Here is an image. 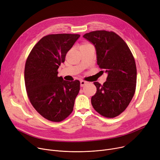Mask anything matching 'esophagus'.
I'll return each mask as SVG.
<instances>
[{
	"label": "esophagus",
	"instance_id": "1",
	"mask_svg": "<svg viewBox=\"0 0 160 160\" xmlns=\"http://www.w3.org/2000/svg\"><path fill=\"white\" fill-rule=\"evenodd\" d=\"M88 82H87V81L81 80L80 81V86H81V87H83L85 85L88 84Z\"/></svg>",
	"mask_w": 160,
	"mask_h": 160
}]
</instances>
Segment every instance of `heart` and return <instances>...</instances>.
I'll return each mask as SVG.
<instances>
[{"label":"heart","instance_id":"1","mask_svg":"<svg viewBox=\"0 0 160 160\" xmlns=\"http://www.w3.org/2000/svg\"><path fill=\"white\" fill-rule=\"evenodd\" d=\"M90 45V44H89V43H84V44H83L82 45Z\"/></svg>","mask_w":160,"mask_h":160}]
</instances>
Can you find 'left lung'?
I'll return each instance as SVG.
<instances>
[{"instance_id": "obj_1", "label": "left lung", "mask_w": 160, "mask_h": 160, "mask_svg": "<svg viewBox=\"0 0 160 160\" xmlns=\"http://www.w3.org/2000/svg\"><path fill=\"white\" fill-rule=\"evenodd\" d=\"M83 37L95 45L97 64L108 73L102 85L94 82L97 92L91 104L100 115L114 118L126 110L135 93V60L126 42L112 31H93Z\"/></svg>"}]
</instances>
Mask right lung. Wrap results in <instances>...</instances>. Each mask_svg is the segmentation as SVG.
<instances>
[{
    "mask_svg": "<svg viewBox=\"0 0 160 160\" xmlns=\"http://www.w3.org/2000/svg\"><path fill=\"white\" fill-rule=\"evenodd\" d=\"M80 35L49 34L33 47L25 63L24 82L30 102L44 118L61 122L72 112L80 82L63 80L58 69Z\"/></svg>",
    "mask_w": 160,
    "mask_h": 160,
    "instance_id": "right-lung-1",
    "label": "right lung"
}]
</instances>
